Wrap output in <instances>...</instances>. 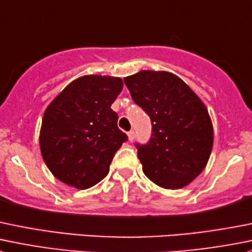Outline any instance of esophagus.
<instances>
[{"label": "esophagus", "mask_w": 252, "mask_h": 252, "mask_svg": "<svg viewBox=\"0 0 252 252\" xmlns=\"http://www.w3.org/2000/svg\"><path fill=\"white\" fill-rule=\"evenodd\" d=\"M134 138H135V133H134V130L128 131V140L129 141H133Z\"/></svg>", "instance_id": "34e87169"}]
</instances>
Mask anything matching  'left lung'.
I'll list each match as a JSON object with an SVG mask.
<instances>
[{
  "label": "left lung",
  "instance_id": "8db88e82",
  "mask_svg": "<svg viewBox=\"0 0 252 252\" xmlns=\"http://www.w3.org/2000/svg\"><path fill=\"white\" fill-rule=\"evenodd\" d=\"M124 84L153 126L148 144H136L143 172L168 189L191 183L204 170L213 148V126L203 102L167 71L143 70L126 77Z\"/></svg>",
  "mask_w": 252,
  "mask_h": 252
}]
</instances>
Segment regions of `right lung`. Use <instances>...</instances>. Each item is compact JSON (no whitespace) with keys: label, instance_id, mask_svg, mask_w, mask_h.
I'll return each mask as SVG.
<instances>
[{"label":"right lung","instance_id":"right-lung-1","mask_svg":"<svg viewBox=\"0 0 252 252\" xmlns=\"http://www.w3.org/2000/svg\"><path fill=\"white\" fill-rule=\"evenodd\" d=\"M123 89L119 77L86 75L67 85L44 112L41 156L61 182L86 189L103 180L128 136L111 106Z\"/></svg>","mask_w":252,"mask_h":252}]
</instances>
